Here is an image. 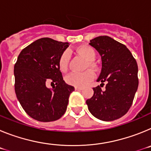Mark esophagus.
<instances>
[{
  "label": "esophagus",
  "instance_id": "esophagus-1",
  "mask_svg": "<svg viewBox=\"0 0 151 151\" xmlns=\"http://www.w3.org/2000/svg\"><path fill=\"white\" fill-rule=\"evenodd\" d=\"M75 90H76V91H82V90H83V88H82L76 87V88H75Z\"/></svg>",
  "mask_w": 151,
  "mask_h": 151
}]
</instances>
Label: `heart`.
<instances>
[{
  "instance_id": "obj_1",
  "label": "heart",
  "mask_w": 151,
  "mask_h": 151,
  "mask_svg": "<svg viewBox=\"0 0 151 151\" xmlns=\"http://www.w3.org/2000/svg\"><path fill=\"white\" fill-rule=\"evenodd\" d=\"M76 51L78 54L83 57L85 60L89 61V66H93V64L91 62L94 61L95 59V51L91 47L81 46L76 49ZM69 59H70V52L69 50H65L60 56L58 60V67L61 72L66 71L68 68ZM94 73L90 70L85 71L84 73H72L66 77L65 80L67 84L73 85L75 87L82 88L87 85L90 82L94 79Z\"/></svg>"
}]
</instances>
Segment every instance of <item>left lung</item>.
I'll list each match as a JSON object with an SVG mask.
<instances>
[{"label": "left lung", "instance_id": "8db88e82", "mask_svg": "<svg viewBox=\"0 0 151 151\" xmlns=\"http://www.w3.org/2000/svg\"><path fill=\"white\" fill-rule=\"evenodd\" d=\"M89 45L101 57L102 69L93 88L94 94L86 101L92 115L103 121H113L123 116L132 104L138 90V65L129 49L109 36H99ZM107 83L104 91L101 87Z\"/></svg>", "mask_w": 151, "mask_h": 151}]
</instances>
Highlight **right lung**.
Segmentation results:
<instances>
[{"instance_id": "1", "label": "right lung", "mask_w": 151, "mask_h": 151, "mask_svg": "<svg viewBox=\"0 0 151 151\" xmlns=\"http://www.w3.org/2000/svg\"><path fill=\"white\" fill-rule=\"evenodd\" d=\"M49 38H42L20 52L14 66L15 92L28 115L40 122L59 119L67 108L74 87L63 81L58 60L69 47ZM56 86L52 89L46 85Z\"/></svg>"}]
</instances>
